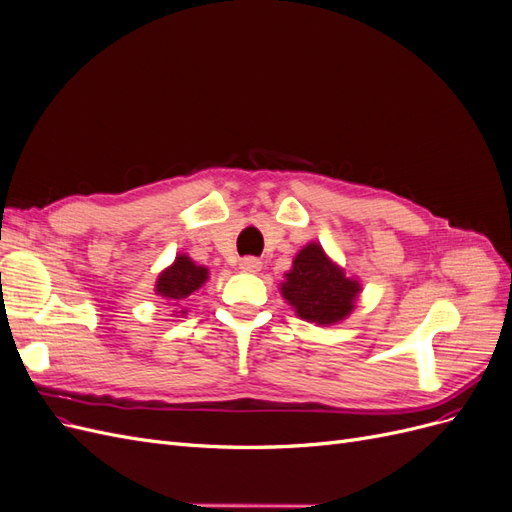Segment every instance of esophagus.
Returning <instances> with one entry per match:
<instances>
[{
    "mask_svg": "<svg viewBox=\"0 0 512 512\" xmlns=\"http://www.w3.org/2000/svg\"><path fill=\"white\" fill-rule=\"evenodd\" d=\"M239 269L243 273H258L262 269V262L258 258H254V256H245V258L239 260Z\"/></svg>",
    "mask_w": 512,
    "mask_h": 512,
    "instance_id": "esophagus-1",
    "label": "esophagus"
}]
</instances>
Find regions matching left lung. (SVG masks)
I'll return each mask as SVG.
<instances>
[{"mask_svg":"<svg viewBox=\"0 0 512 512\" xmlns=\"http://www.w3.org/2000/svg\"><path fill=\"white\" fill-rule=\"evenodd\" d=\"M361 290V282L354 275H346L316 241L299 250L280 284L282 297L294 314L318 327L346 320L354 312Z\"/></svg>","mask_w":512,"mask_h":512,"instance_id":"1","label":"left lung"}]
</instances>
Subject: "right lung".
<instances>
[{"mask_svg":"<svg viewBox=\"0 0 512 512\" xmlns=\"http://www.w3.org/2000/svg\"><path fill=\"white\" fill-rule=\"evenodd\" d=\"M209 282V269L205 265H196L188 254H177L173 265H168L156 280V294L166 301V305H173V314L170 316H183L188 309L181 307L183 301H188L194 292H198Z\"/></svg>","mask_w":512,"mask_h":512,"instance_id":"add662e5","label":"right lung"}]
</instances>
